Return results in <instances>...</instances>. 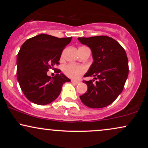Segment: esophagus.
<instances>
[{"label": "esophagus", "mask_w": 148, "mask_h": 148, "mask_svg": "<svg viewBox=\"0 0 148 148\" xmlns=\"http://www.w3.org/2000/svg\"><path fill=\"white\" fill-rule=\"evenodd\" d=\"M72 83L74 84H79L80 81H76V80H72Z\"/></svg>", "instance_id": "obj_1"}]
</instances>
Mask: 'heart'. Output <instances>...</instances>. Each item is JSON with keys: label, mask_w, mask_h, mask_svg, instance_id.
<instances>
[{"label": "heart", "mask_w": 148, "mask_h": 148, "mask_svg": "<svg viewBox=\"0 0 148 148\" xmlns=\"http://www.w3.org/2000/svg\"><path fill=\"white\" fill-rule=\"evenodd\" d=\"M82 47L81 48H83ZM79 48V49H81ZM86 71V67L76 64H67L63 67V72L66 76L72 79H78Z\"/></svg>", "instance_id": "obj_1"}]
</instances>
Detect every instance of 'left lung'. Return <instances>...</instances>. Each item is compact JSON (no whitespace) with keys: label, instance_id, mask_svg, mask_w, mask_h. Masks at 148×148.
<instances>
[{"label":"left lung","instance_id":"1","mask_svg":"<svg viewBox=\"0 0 148 148\" xmlns=\"http://www.w3.org/2000/svg\"><path fill=\"white\" fill-rule=\"evenodd\" d=\"M81 44L92 51L94 62L84 76L97 79L84 81L88 90L80 99L89 108H100L110 105L123 91L129 74L128 59L125 49L108 36L79 37Z\"/></svg>","mask_w":148,"mask_h":148}]
</instances>
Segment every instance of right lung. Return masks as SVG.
<instances>
[{"label": "right lung", "mask_w": 148, "mask_h": 148, "mask_svg": "<svg viewBox=\"0 0 148 148\" xmlns=\"http://www.w3.org/2000/svg\"><path fill=\"white\" fill-rule=\"evenodd\" d=\"M72 38L40 34L22 45L16 60V75L22 92L31 102L50 103L60 94L62 85L70 81L59 69L53 77L47 72L59 64L62 50Z\"/></svg>", "instance_id": "add662e5"}]
</instances>
